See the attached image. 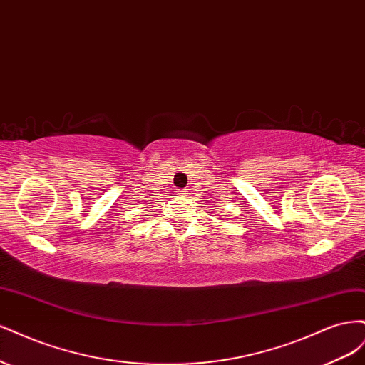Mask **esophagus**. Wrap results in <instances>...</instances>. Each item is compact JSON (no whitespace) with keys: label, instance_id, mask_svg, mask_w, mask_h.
<instances>
[{"label":"esophagus","instance_id":"1","mask_svg":"<svg viewBox=\"0 0 365 365\" xmlns=\"http://www.w3.org/2000/svg\"><path fill=\"white\" fill-rule=\"evenodd\" d=\"M178 195H180V196H187L189 193H187L185 189H182V190H178Z\"/></svg>","mask_w":365,"mask_h":365}]
</instances>
